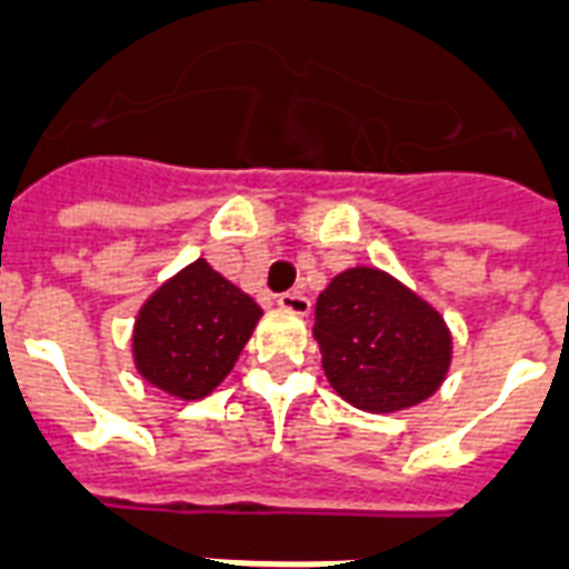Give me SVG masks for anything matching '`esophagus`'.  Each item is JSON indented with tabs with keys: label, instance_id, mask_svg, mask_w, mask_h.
<instances>
[{
	"label": "esophagus",
	"instance_id": "1",
	"mask_svg": "<svg viewBox=\"0 0 569 569\" xmlns=\"http://www.w3.org/2000/svg\"><path fill=\"white\" fill-rule=\"evenodd\" d=\"M277 303H280L283 310H289V313H295V316L310 313V298H307V295H301V292L277 295Z\"/></svg>",
	"mask_w": 569,
	"mask_h": 569
}]
</instances>
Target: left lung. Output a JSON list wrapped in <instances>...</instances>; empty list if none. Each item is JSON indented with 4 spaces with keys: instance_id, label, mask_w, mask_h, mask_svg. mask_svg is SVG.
I'll return each mask as SVG.
<instances>
[{
    "instance_id": "1",
    "label": "left lung",
    "mask_w": 569,
    "mask_h": 569,
    "mask_svg": "<svg viewBox=\"0 0 569 569\" xmlns=\"http://www.w3.org/2000/svg\"><path fill=\"white\" fill-rule=\"evenodd\" d=\"M313 337L331 388L388 415L432 397L448 376L450 331L436 307L379 268H349L316 301Z\"/></svg>"
}]
</instances>
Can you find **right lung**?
<instances>
[{
  "mask_svg": "<svg viewBox=\"0 0 569 569\" xmlns=\"http://www.w3.org/2000/svg\"><path fill=\"white\" fill-rule=\"evenodd\" d=\"M259 303L206 259L169 277L133 325V363L179 400H202L227 379L259 322Z\"/></svg>",
  "mask_w": 569,
  "mask_h": 569,
  "instance_id": "add662e5",
  "label": "right lung"
}]
</instances>
